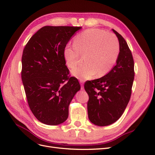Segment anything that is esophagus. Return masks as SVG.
<instances>
[{"label":"esophagus","mask_w":155,"mask_h":155,"mask_svg":"<svg viewBox=\"0 0 155 155\" xmlns=\"http://www.w3.org/2000/svg\"><path fill=\"white\" fill-rule=\"evenodd\" d=\"M80 83H81V89H83V88H84V87H83L84 81L83 80V79H80Z\"/></svg>","instance_id":"obj_1"}]
</instances>
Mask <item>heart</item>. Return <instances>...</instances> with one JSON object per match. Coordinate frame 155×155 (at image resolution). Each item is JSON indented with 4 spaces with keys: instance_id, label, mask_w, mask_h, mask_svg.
<instances>
[{
    "instance_id": "obj_1",
    "label": "heart",
    "mask_w": 155,
    "mask_h": 155,
    "mask_svg": "<svg viewBox=\"0 0 155 155\" xmlns=\"http://www.w3.org/2000/svg\"><path fill=\"white\" fill-rule=\"evenodd\" d=\"M120 50L119 41L111 33L100 29H89L81 32L74 39V45H68L63 55L67 65L74 68L83 56L85 64L72 70L78 79H87L96 74L104 76L114 67Z\"/></svg>"
}]
</instances>
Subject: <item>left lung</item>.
<instances>
[{
    "label": "left lung",
    "instance_id": "obj_1",
    "mask_svg": "<svg viewBox=\"0 0 155 155\" xmlns=\"http://www.w3.org/2000/svg\"><path fill=\"white\" fill-rule=\"evenodd\" d=\"M120 46L116 64L105 76L84 85L88 95V118L98 126L114 123L123 114L132 92L134 63L127 43L119 33L112 29Z\"/></svg>",
    "mask_w": 155,
    "mask_h": 155
}]
</instances>
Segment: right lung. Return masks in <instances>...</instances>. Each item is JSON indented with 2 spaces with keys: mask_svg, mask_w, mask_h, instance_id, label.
I'll return each mask as SVG.
<instances>
[{
  "mask_svg": "<svg viewBox=\"0 0 155 155\" xmlns=\"http://www.w3.org/2000/svg\"><path fill=\"white\" fill-rule=\"evenodd\" d=\"M78 26L41 28L26 45L21 78L28 104L41 123L56 125L68 118V106L80 90L78 79L70 77L63 55Z\"/></svg>",
  "mask_w": 155,
  "mask_h": 155,
  "instance_id": "add662e5",
  "label": "right lung"
}]
</instances>
